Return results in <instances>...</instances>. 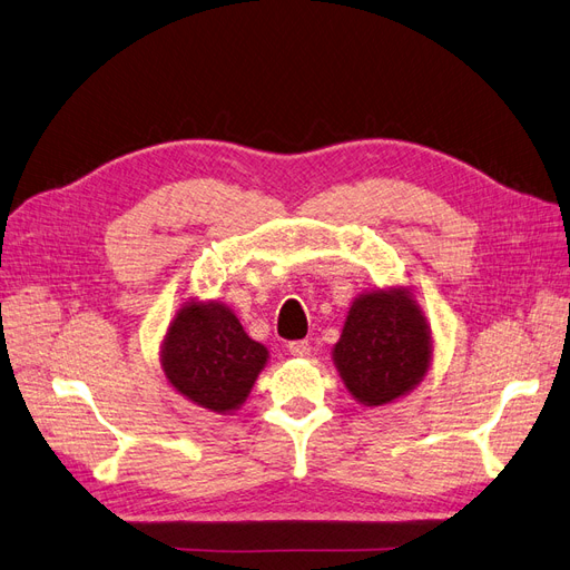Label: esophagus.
Wrapping results in <instances>:
<instances>
[{
    "instance_id": "obj_1",
    "label": "esophagus",
    "mask_w": 570,
    "mask_h": 570,
    "mask_svg": "<svg viewBox=\"0 0 570 570\" xmlns=\"http://www.w3.org/2000/svg\"><path fill=\"white\" fill-rule=\"evenodd\" d=\"M289 353L292 356H297V358H308L311 356V344L306 342V340H299V342H289Z\"/></svg>"
}]
</instances>
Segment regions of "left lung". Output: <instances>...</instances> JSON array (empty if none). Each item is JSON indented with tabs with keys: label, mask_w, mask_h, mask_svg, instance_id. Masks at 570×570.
I'll use <instances>...</instances> for the list:
<instances>
[{
	"label": "left lung",
	"mask_w": 570,
	"mask_h": 570,
	"mask_svg": "<svg viewBox=\"0 0 570 570\" xmlns=\"http://www.w3.org/2000/svg\"><path fill=\"white\" fill-rule=\"evenodd\" d=\"M431 332L405 287L372 289L351 304L332 351L348 394L384 405L415 389L431 365Z\"/></svg>",
	"instance_id": "left-lung-1"
}]
</instances>
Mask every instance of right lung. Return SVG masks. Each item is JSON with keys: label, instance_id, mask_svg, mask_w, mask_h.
Wrapping results in <instances>:
<instances>
[{"label": "right lung", "instance_id": "1", "mask_svg": "<svg viewBox=\"0 0 570 570\" xmlns=\"http://www.w3.org/2000/svg\"><path fill=\"white\" fill-rule=\"evenodd\" d=\"M268 361L235 313L219 302H188L163 342L160 363L169 384L195 405L226 415L238 410Z\"/></svg>", "mask_w": 570, "mask_h": 570}]
</instances>
